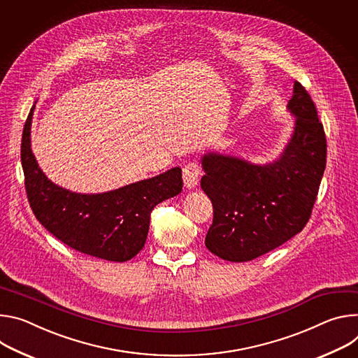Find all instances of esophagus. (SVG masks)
I'll use <instances>...</instances> for the list:
<instances>
[{
    "label": "esophagus",
    "mask_w": 358,
    "mask_h": 358,
    "mask_svg": "<svg viewBox=\"0 0 358 358\" xmlns=\"http://www.w3.org/2000/svg\"><path fill=\"white\" fill-rule=\"evenodd\" d=\"M201 178H202V168L199 166V164L189 162L183 168V182L187 189L194 187L197 183H199Z\"/></svg>",
    "instance_id": "esophagus-1"
}]
</instances>
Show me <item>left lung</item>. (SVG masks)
<instances>
[{
	"mask_svg": "<svg viewBox=\"0 0 358 358\" xmlns=\"http://www.w3.org/2000/svg\"><path fill=\"white\" fill-rule=\"evenodd\" d=\"M294 132L277 161L253 165L208 153L201 186L213 205L205 245L217 257L249 262L282 246L307 224L326 169L327 142L308 92L294 83L287 105Z\"/></svg>",
	"mask_w": 358,
	"mask_h": 358,
	"instance_id": "obj_1",
	"label": "left lung"
}]
</instances>
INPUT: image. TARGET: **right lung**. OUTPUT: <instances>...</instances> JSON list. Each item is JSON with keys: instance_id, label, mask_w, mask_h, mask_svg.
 <instances>
[{"instance_id": "obj_1", "label": "right lung", "mask_w": 358, "mask_h": 358, "mask_svg": "<svg viewBox=\"0 0 358 358\" xmlns=\"http://www.w3.org/2000/svg\"><path fill=\"white\" fill-rule=\"evenodd\" d=\"M34 106L25 121L21 162L29 206L58 241L69 248L109 262H127L145 246L150 212L182 192V169L127 185L116 190L83 194L52 183L39 169L31 150Z\"/></svg>"}]
</instances>
